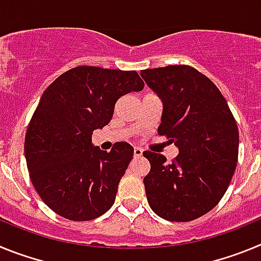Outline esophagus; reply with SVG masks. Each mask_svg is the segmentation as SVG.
I'll use <instances>...</instances> for the list:
<instances>
[{"label": "esophagus", "mask_w": 261, "mask_h": 261, "mask_svg": "<svg viewBox=\"0 0 261 261\" xmlns=\"http://www.w3.org/2000/svg\"><path fill=\"white\" fill-rule=\"evenodd\" d=\"M133 154H135V156H141L142 155V149H141V147H135V150H133Z\"/></svg>", "instance_id": "esophagus-1"}]
</instances>
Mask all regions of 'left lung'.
Listing matches in <instances>:
<instances>
[{
	"mask_svg": "<svg viewBox=\"0 0 261 261\" xmlns=\"http://www.w3.org/2000/svg\"><path fill=\"white\" fill-rule=\"evenodd\" d=\"M141 77L163 103L158 133L179 149L171 163L144 151L150 162L144 177L147 202L165 220L193 221L220 202L231 181L238 126L218 87L192 66L146 69Z\"/></svg>",
	"mask_w": 261,
	"mask_h": 261,
	"instance_id": "1",
	"label": "left lung"
}]
</instances>
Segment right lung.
I'll list each match as a JSON object with an SVG mask.
<instances>
[{"mask_svg": "<svg viewBox=\"0 0 261 261\" xmlns=\"http://www.w3.org/2000/svg\"><path fill=\"white\" fill-rule=\"evenodd\" d=\"M144 86L135 70L82 65L45 89L27 128L24 154L36 192L55 213L90 221L114 205L133 147L116 142L107 153L91 144V135L110 123L120 96Z\"/></svg>", "mask_w": 261, "mask_h": 261, "instance_id": "add662e5", "label": "right lung"}]
</instances>
